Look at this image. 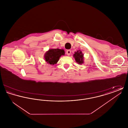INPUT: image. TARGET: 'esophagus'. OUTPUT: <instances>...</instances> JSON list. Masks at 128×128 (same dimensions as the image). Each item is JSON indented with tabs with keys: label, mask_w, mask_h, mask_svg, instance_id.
Segmentation results:
<instances>
[{
	"label": "esophagus",
	"mask_w": 128,
	"mask_h": 128,
	"mask_svg": "<svg viewBox=\"0 0 128 128\" xmlns=\"http://www.w3.org/2000/svg\"><path fill=\"white\" fill-rule=\"evenodd\" d=\"M66 54H67V55H68V56L70 55V54H71V50H68L67 51H66Z\"/></svg>",
	"instance_id": "1"
}]
</instances>
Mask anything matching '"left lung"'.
<instances>
[{
    "instance_id": "1",
    "label": "left lung",
    "mask_w": 128,
    "mask_h": 128,
    "mask_svg": "<svg viewBox=\"0 0 128 128\" xmlns=\"http://www.w3.org/2000/svg\"><path fill=\"white\" fill-rule=\"evenodd\" d=\"M73 57L78 64H82L84 63V54H82L81 51L78 50L77 52H75L73 55Z\"/></svg>"
}]
</instances>
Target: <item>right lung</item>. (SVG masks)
<instances>
[{"label": "right lung", "mask_w": 128, "mask_h": 128, "mask_svg": "<svg viewBox=\"0 0 128 128\" xmlns=\"http://www.w3.org/2000/svg\"><path fill=\"white\" fill-rule=\"evenodd\" d=\"M65 55L63 49H49L44 56L45 60L50 65H54L58 61L61 56Z\"/></svg>", "instance_id": "1"}]
</instances>
